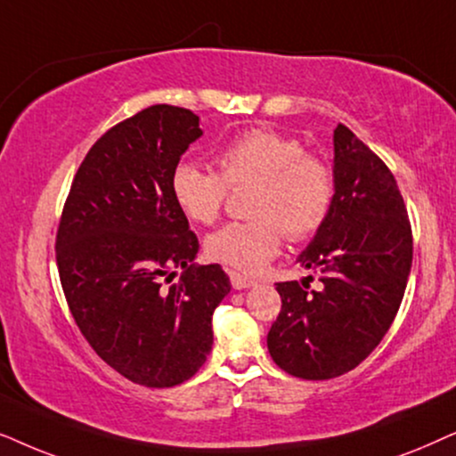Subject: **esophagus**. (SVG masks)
Instances as JSON below:
<instances>
[{
	"instance_id": "esophagus-1",
	"label": "esophagus",
	"mask_w": 456,
	"mask_h": 456,
	"mask_svg": "<svg viewBox=\"0 0 456 456\" xmlns=\"http://www.w3.org/2000/svg\"><path fill=\"white\" fill-rule=\"evenodd\" d=\"M229 279H232V285L235 289H246V288H254V285H256L254 279L246 277V275H240V273H235V271L229 273Z\"/></svg>"
}]
</instances>
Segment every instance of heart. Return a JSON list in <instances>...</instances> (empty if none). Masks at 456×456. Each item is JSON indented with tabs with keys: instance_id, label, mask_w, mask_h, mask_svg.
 I'll use <instances>...</instances> for the list:
<instances>
[{
	"instance_id": "1",
	"label": "heart",
	"mask_w": 456,
	"mask_h": 456,
	"mask_svg": "<svg viewBox=\"0 0 456 456\" xmlns=\"http://www.w3.org/2000/svg\"><path fill=\"white\" fill-rule=\"evenodd\" d=\"M216 173L181 162L171 175V196L191 223H215L229 187L254 185L250 223H229L206 240L212 260L229 269L263 271L277 256L283 233L305 240L317 233L333 202V171L323 158L305 154L298 139L252 129L223 145Z\"/></svg>"
}]
</instances>
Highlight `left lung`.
<instances>
[{
  "label": "left lung",
  "mask_w": 456,
  "mask_h": 456,
  "mask_svg": "<svg viewBox=\"0 0 456 456\" xmlns=\"http://www.w3.org/2000/svg\"><path fill=\"white\" fill-rule=\"evenodd\" d=\"M333 202L296 263L321 289L277 283L281 313L266 346L285 373L331 379L361 365L403 302L412 235L396 179L348 126L333 131ZM313 279V277H306Z\"/></svg>",
  "instance_id": "left-lung-1"
}]
</instances>
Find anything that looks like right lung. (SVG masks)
Instances as JSON below:
<instances>
[{
    "label": "right lung",
    "mask_w": 456,
    "mask_h": 456,
    "mask_svg": "<svg viewBox=\"0 0 456 456\" xmlns=\"http://www.w3.org/2000/svg\"><path fill=\"white\" fill-rule=\"evenodd\" d=\"M200 137V118L177 106L123 120L87 151L60 218V281L78 330L145 387L183 384L204 365L212 313L232 291L221 266L193 263L198 238L171 196L175 167Z\"/></svg>",
    "instance_id": "obj_1"
}]
</instances>
